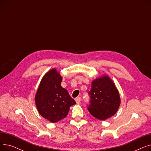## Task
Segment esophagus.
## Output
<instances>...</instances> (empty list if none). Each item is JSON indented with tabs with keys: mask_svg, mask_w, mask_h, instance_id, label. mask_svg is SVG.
<instances>
[{
	"mask_svg": "<svg viewBox=\"0 0 151 151\" xmlns=\"http://www.w3.org/2000/svg\"><path fill=\"white\" fill-rule=\"evenodd\" d=\"M75 101H76L77 104H80V103L81 102V98L80 97H76L75 99Z\"/></svg>",
	"mask_w": 151,
	"mask_h": 151,
	"instance_id": "1",
	"label": "esophagus"
}]
</instances>
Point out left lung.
Listing matches in <instances>:
<instances>
[{
  "label": "left lung",
  "mask_w": 151,
  "mask_h": 151,
  "mask_svg": "<svg viewBox=\"0 0 151 151\" xmlns=\"http://www.w3.org/2000/svg\"><path fill=\"white\" fill-rule=\"evenodd\" d=\"M88 93L90 104L88 109L93 117L105 120L116 114L121 104L120 96L114 83L108 76L93 80Z\"/></svg>",
  "instance_id": "obj_1"
}]
</instances>
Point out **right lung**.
<instances>
[{"label":"right lung","instance_id":"add662e5","mask_svg":"<svg viewBox=\"0 0 151 151\" xmlns=\"http://www.w3.org/2000/svg\"><path fill=\"white\" fill-rule=\"evenodd\" d=\"M62 78L55 68L43 77L35 97L40 115L52 123L65 118L70 107L76 104L68 91L60 85Z\"/></svg>","mask_w":151,"mask_h":151}]
</instances>
